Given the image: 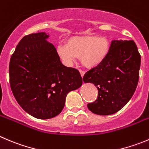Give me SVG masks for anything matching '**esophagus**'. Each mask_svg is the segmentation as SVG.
Listing matches in <instances>:
<instances>
[{"instance_id": "1", "label": "esophagus", "mask_w": 149, "mask_h": 149, "mask_svg": "<svg viewBox=\"0 0 149 149\" xmlns=\"http://www.w3.org/2000/svg\"><path fill=\"white\" fill-rule=\"evenodd\" d=\"M79 72H80V73H81V77L83 78V76H84V73H85V72L84 71V70H79Z\"/></svg>"}]
</instances>
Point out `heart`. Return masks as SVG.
Returning a JSON list of instances; mask_svg holds the SVG:
<instances>
[{"mask_svg":"<svg viewBox=\"0 0 149 149\" xmlns=\"http://www.w3.org/2000/svg\"><path fill=\"white\" fill-rule=\"evenodd\" d=\"M111 44L105 36H76L68 39L65 45L57 47V54L65 64L70 65L76 57L88 68L100 65L109 54Z\"/></svg>","mask_w":149,"mask_h":149,"instance_id":"obj_1","label":"heart"}]
</instances>
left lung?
I'll return each mask as SVG.
<instances>
[{
  "instance_id": "obj_1",
  "label": "left lung",
  "mask_w": 149,
  "mask_h": 149,
  "mask_svg": "<svg viewBox=\"0 0 149 149\" xmlns=\"http://www.w3.org/2000/svg\"><path fill=\"white\" fill-rule=\"evenodd\" d=\"M141 55L133 41L113 40L109 54L83 77L98 89L97 99L87 105L92 113L111 115L122 109L133 95L139 79Z\"/></svg>"
}]
</instances>
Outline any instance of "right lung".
<instances>
[{
  "label": "right lung",
  "instance_id": "add662e5",
  "mask_svg": "<svg viewBox=\"0 0 149 149\" xmlns=\"http://www.w3.org/2000/svg\"><path fill=\"white\" fill-rule=\"evenodd\" d=\"M41 32L23 37L11 55L10 86L16 100L27 113L39 119L60 114L70 91L82 85L76 69L60 62L55 47Z\"/></svg>",
  "mask_w": 149,
  "mask_h": 149
}]
</instances>
